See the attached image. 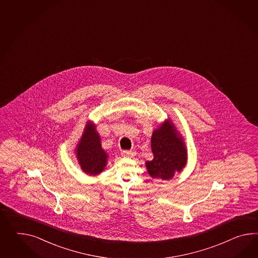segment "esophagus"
<instances>
[{
	"mask_svg": "<svg viewBox=\"0 0 258 258\" xmlns=\"http://www.w3.org/2000/svg\"><path fill=\"white\" fill-rule=\"evenodd\" d=\"M135 154H136L135 151H132V150H124L122 152L123 157H133Z\"/></svg>",
	"mask_w": 258,
	"mask_h": 258,
	"instance_id": "34e87169",
	"label": "esophagus"
}]
</instances>
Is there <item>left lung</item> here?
<instances>
[{"label": "left lung", "mask_w": 258, "mask_h": 258, "mask_svg": "<svg viewBox=\"0 0 258 258\" xmlns=\"http://www.w3.org/2000/svg\"><path fill=\"white\" fill-rule=\"evenodd\" d=\"M151 147L154 158L146 162V168L153 178L170 180L186 163L185 147L182 139L177 137V132L170 121H166L154 132Z\"/></svg>", "instance_id": "obj_1"}]
</instances>
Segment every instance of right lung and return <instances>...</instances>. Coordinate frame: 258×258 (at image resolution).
I'll return each mask as SVG.
<instances>
[{
    "instance_id": "add662e5",
    "label": "right lung",
    "mask_w": 258,
    "mask_h": 258,
    "mask_svg": "<svg viewBox=\"0 0 258 258\" xmlns=\"http://www.w3.org/2000/svg\"><path fill=\"white\" fill-rule=\"evenodd\" d=\"M76 153L84 172L89 175H96L104 170L107 163L106 153L102 150L101 138L91 123H88L87 130L77 145Z\"/></svg>"
}]
</instances>
